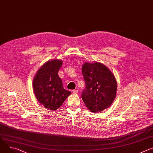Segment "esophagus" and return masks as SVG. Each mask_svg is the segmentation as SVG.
I'll use <instances>...</instances> for the list:
<instances>
[{
    "label": "esophagus",
    "instance_id": "34e87169",
    "mask_svg": "<svg viewBox=\"0 0 153 153\" xmlns=\"http://www.w3.org/2000/svg\"><path fill=\"white\" fill-rule=\"evenodd\" d=\"M72 91H73V93H74V94H76V93H78V90H76H76H73Z\"/></svg>",
    "mask_w": 153,
    "mask_h": 153
}]
</instances>
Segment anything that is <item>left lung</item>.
I'll use <instances>...</instances> for the list:
<instances>
[{
    "label": "left lung",
    "instance_id": "obj_1",
    "mask_svg": "<svg viewBox=\"0 0 153 153\" xmlns=\"http://www.w3.org/2000/svg\"><path fill=\"white\" fill-rule=\"evenodd\" d=\"M85 88L82 98L91 112L109 107L116 98L117 82L114 74L100 62H85L82 66Z\"/></svg>",
    "mask_w": 153,
    "mask_h": 153
}]
</instances>
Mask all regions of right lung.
I'll return each mask as SVG.
<instances>
[{
	"instance_id": "1",
	"label": "right lung",
	"mask_w": 153,
	"mask_h": 153,
	"mask_svg": "<svg viewBox=\"0 0 153 153\" xmlns=\"http://www.w3.org/2000/svg\"><path fill=\"white\" fill-rule=\"evenodd\" d=\"M62 60L54 59L46 62L37 71L33 80L34 94L38 101L45 108L56 110L71 94L63 88L58 74Z\"/></svg>"
}]
</instances>
